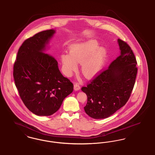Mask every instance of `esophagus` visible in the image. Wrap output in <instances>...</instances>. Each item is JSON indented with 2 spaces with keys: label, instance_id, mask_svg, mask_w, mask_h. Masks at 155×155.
Here are the masks:
<instances>
[{
  "label": "esophagus",
  "instance_id": "esophagus-1",
  "mask_svg": "<svg viewBox=\"0 0 155 155\" xmlns=\"http://www.w3.org/2000/svg\"><path fill=\"white\" fill-rule=\"evenodd\" d=\"M80 89H81V87L79 85V84L78 83H75L74 84V90L75 91H78V90H79Z\"/></svg>",
  "mask_w": 155,
  "mask_h": 155
}]
</instances>
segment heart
Returning <instances> with one entry per match:
<instances>
[{
	"label": "heart",
	"instance_id": "heart-1",
	"mask_svg": "<svg viewBox=\"0 0 155 155\" xmlns=\"http://www.w3.org/2000/svg\"><path fill=\"white\" fill-rule=\"evenodd\" d=\"M97 40L90 39L71 45L69 53L61 54L60 59L63 72L71 76L76 72L78 64H81V74L87 78H91L97 74L104 65L107 49L99 47Z\"/></svg>",
	"mask_w": 155,
	"mask_h": 155
}]
</instances>
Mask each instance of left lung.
<instances>
[{
    "label": "left lung",
    "instance_id": "left-lung-1",
    "mask_svg": "<svg viewBox=\"0 0 155 155\" xmlns=\"http://www.w3.org/2000/svg\"><path fill=\"white\" fill-rule=\"evenodd\" d=\"M120 55L108 69L98 74L81 90L86 94V113L94 119L109 117L124 106L130 97L138 69L130 47L118 39Z\"/></svg>",
    "mask_w": 155,
    "mask_h": 155
}]
</instances>
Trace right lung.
Listing matches in <instances>:
<instances>
[{
  "mask_svg": "<svg viewBox=\"0 0 155 155\" xmlns=\"http://www.w3.org/2000/svg\"><path fill=\"white\" fill-rule=\"evenodd\" d=\"M55 30L43 31L27 39L20 47L13 77L25 106L39 116H49L59 109L74 85L58 68L57 61L45 54Z\"/></svg>",
  "mask_w": 155,
  "mask_h": 155,
  "instance_id": "right-lung-1",
  "label": "right lung"
}]
</instances>
